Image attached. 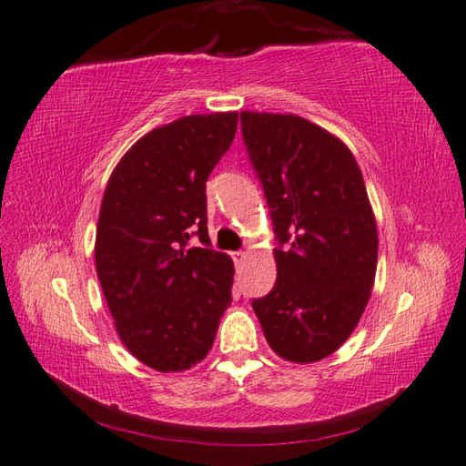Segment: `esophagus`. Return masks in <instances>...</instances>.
<instances>
[{
    "mask_svg": "<svg viewBox=\"0 0 466 466\" xmlns=\"http://www.w3.org/2000/svg\"><path fill=\"white\" fill-rule=\"evenodd\" d=\"M232 259H234L236 266H242L246 262V252H234Z\"/></svg>",
    "mask_w": 466,
    "mask_h": 466,
    "instance_id": "1",
    "label": "esophagus"
}]
</instances>
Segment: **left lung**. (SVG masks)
I'll use <instances>...</instances> for the list:
<instances>
[{
  "label": "left lung",
  "instance_id": "8db88e82",
  "mask_svg": "<svg viewBox=\"0 0 466 466\" xmlns=\"http://www.w3.org/2000/svg\"><path fill=\"white\" fill-rule=\"evenodd\" d=\"M278 248V278L252 301L279 357L313 363L350 338L370 301L377 224L360 167L338 137L306 118L240 113Z\"/></svg>",
  "mask_w": 466,
  "mask_h": 466
}]
</instances>
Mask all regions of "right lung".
<instances>
[{
    "instance_id": "1",
    "label": "right lung",
    "mask_w": 466,
    "mask_h": 466,
    "mask_svg": "<svg viewBox=\"0 0 466 466\" xmlns=\"http://www.w3.org/2000/svg\"><path fill=\"white\" fill-rule=\"evenodd\" d=\"M238 113L190 115L138 138L106 182L95 264L125 348L157 371L208 355L232 304V258L208 238L207 180ZM192 235L200 247L187 248Z\"/></svg>"
}]
</instances>
